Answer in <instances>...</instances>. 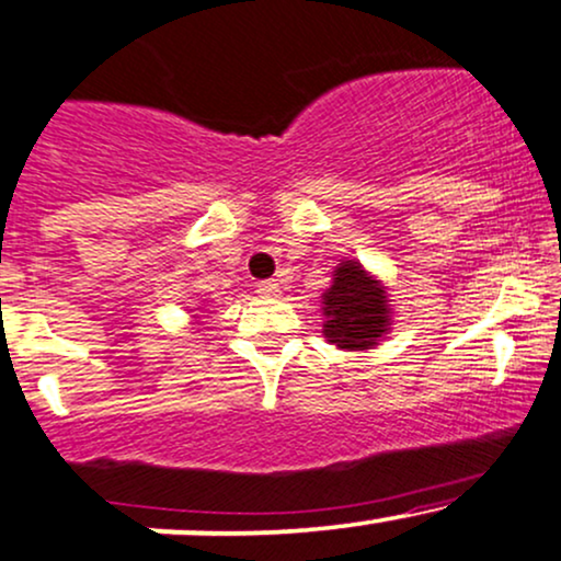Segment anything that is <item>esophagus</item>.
I'll return each mask as SVG.
<instances>
[{
  "instance_id": "obj_1",
  "label": "esophagus",
  "mask_w": 561,
  "mask_h": 561,
  "mask_svg": "<svg viewBox=\"0 0 561 561\" xmlns=\"http://www.w3.org/2000/svg\"><path fill=\"white\" fill-rule=\"evenodd\" d=\"M257 293L266 295V298H279L282 295V282L279 279H266L257 285Z\"/></svg>"
}]
</instances>
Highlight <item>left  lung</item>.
Masks as SVG:
<instances>
[{"instance_id":"8db88e82","label":"left lung","mask_w":561,"mask_h":561,"mask_svg":"<svg viewBox=\"0 0 561 561\" xmlns=\"http://www.w3.org/2000/svg\"><path fill=\"white\" fill-rule=\"evenodd\" d=\"M322 332L337 348L367 351L380 346L391 332V300L386 285L356 257L332 271V285L322 293Z\"/></svg>"}]
</instances>
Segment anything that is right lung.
<instances>
[{
    "label": "right lung",
    "mask_w": 561,
    "mask_h": 561,
    "mask_svg": "<svg viewBox=\"0 0 561 561\" xmlns=\"http://www.w3.org/2000/svg\"><path fill=\"white\" fill-rule=\"evenodd\" d=\"M194 322H196V313H194Z\"/></svg>",
    "instance_id": "right-lung-1"
}]
</instances>
